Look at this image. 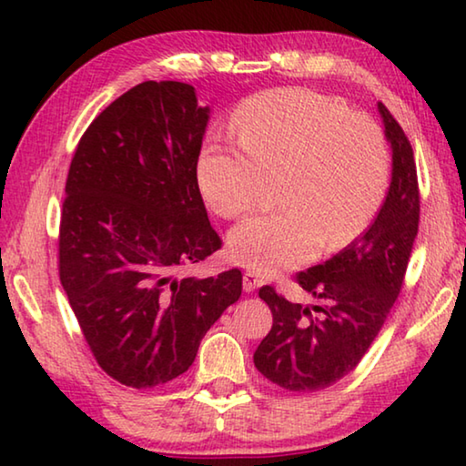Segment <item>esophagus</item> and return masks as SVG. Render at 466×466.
Returning <instances> with one entry per match:
<instances>
[{
	"label": "esophagus",
	"instance_id": "34e87169",
	"mask_svg": "<svg viewBox=\"0 0 466 466\" xmlns=\"http://www.w3.org/2000/svg\"><path fill=\"white\" fill-rule=\"evenodd\" d=\"M242 286H244V291H255L257 288H261L263 286V278L261 275H257L255 271H247L244 273V278H242Z\"/></svg>",
	"mask_w": 466,
	"mask_h": 466
}]
</instances>
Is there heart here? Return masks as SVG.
Here are the masks:
<instances>
[{
  "instance_id": "b5f03b06",
  "label": "heart",
  "mask_w": 466,
  "mask_h": 466,
  "mask_svg": "<svg viewBox=\"0 0 466 466\" xmlns=\"http://www.w3.org/2000/svg\"><path fill=\"white\" fill-rule=\"evenodd\" d=\"M242 147L208 144L197 162L205 201L234 219L281 180L286 209L244 219L228 238L230 257L271 275L312 261L319 250L358 240L380 211L390 183L384 131L341 100L304 88L248 98L234 115Z\"/></svg>"
}]
</instances>
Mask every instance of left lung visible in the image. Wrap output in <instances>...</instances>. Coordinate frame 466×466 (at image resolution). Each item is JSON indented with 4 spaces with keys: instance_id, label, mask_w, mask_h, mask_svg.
<instances>
[{
    "instance_id": "left-lung-1",
    "label": "left lung",
    "mask_w": 466,
    "mask_h": 466,
    "mask_svg": "<svg viewBox=\"0 0 466 466\" xmlns=\"http://www.w3.org/2000/svg\"><path fill=\"white\" fill-rule=\"evenodd\" d=\"M378 110L392 149V178L382 208L358 240L296 275L299 288L322 304H294L271 286L258 289L271 309L273 327L257 347L255 366L291 392L329 389L356 370L403 288L420 226V185L403 127L382 102Z\"/></svg>"
}]
</instances>
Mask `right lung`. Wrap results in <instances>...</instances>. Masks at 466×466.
Listing matches in <instances>:
<instances>
[{"label": "right lung", "instance_id": "add662e5", "mask_svg": "<svg viewBox=\"0 0 466 466\" xmlns=\"http://www.w3.org/2000/svg\"><path fill=\"white\" fill-rule=\"evenodd\" d=\"M209 108L183 82H144L102 110L69 167L59 279L94 360L154 389L195 361L242 273L180 278L222 248L197 183Z\"/></svg>", "mask_w": 466, "mask_h": 466}]
</instances>
